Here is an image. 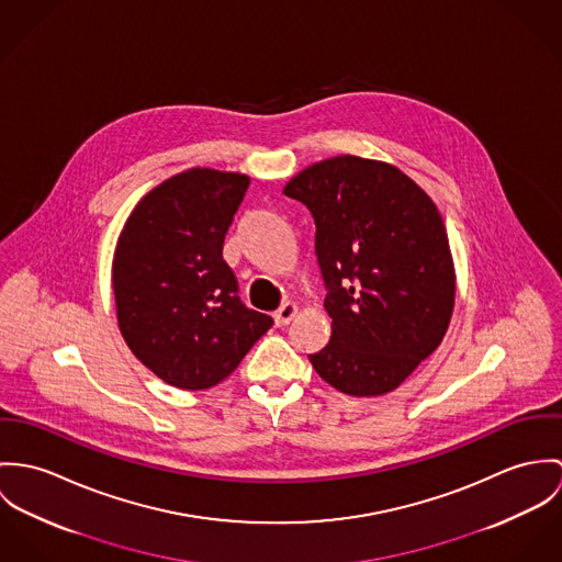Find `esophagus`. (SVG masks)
<instances>
[{
	"label": "esophagus",
	"mask_w": 562,
	"mask_h": 562,
	"mask_svg": "<svg viewBox=\"0 0 562 562\" xmlns=\"http://www.w3.org/2000/svg\"><path fill=\"white\" fill-rule=\"evenodd\" d=\"M297 312H300V308H297L293 302H286V304H282V306L276 311V314H273V318H276V325H278V327H284V325H289Z\"/></svg>",
	"instance_id": "34e87169"
}]
</instances>
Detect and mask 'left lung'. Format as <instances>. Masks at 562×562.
Here are the masks:
<instances>
[{
	"label": "left lung",
	"mask_w": 562,
	"mask_h": 562,
	"mask_svg": "<svg viewBox=\"0 0 562 562\" xmlns=\"http://www.w3.org/2000/svg\"><path fill=\"white\" fill-rule=\"evenodd\" d=\"M308 206L331 338L312 367L338 392L381 396L427 360L454 308V262L427 191L385 161L340 155L293 177Z\"/></svg>",
	"instance_id": "1"
}]
</instances>
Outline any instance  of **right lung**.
<instances>
[{
	"mask_svg": "<svg viewBox=\"0 0 562 562\" xmlns=\"http://www.w3.org/2000/svg\"><path fill=\"white\" fill-rule=\"evenodd\" d=\"M250 177L191 168L150 189L121 231L112 286L131 353L181 390H206L233 373L273 325L237 295L222 258Z\"/></svg>",
	"mask_w": 562,
	"mask_h": 562,
	"instance_id": "obj_1",
	"label": "right lung"
}]
</instances>
